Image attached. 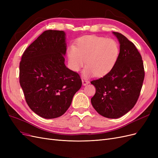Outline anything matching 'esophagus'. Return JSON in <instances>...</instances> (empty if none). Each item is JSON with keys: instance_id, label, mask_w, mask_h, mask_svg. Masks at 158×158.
<instances>
[{"instance_id": "1", "label": "esophagus", "mask_w": 158, "mask_h": 158, "mask_svg": "<svg viewBox=\"0 0 158 158\" xmlns=\"http://www.w3.org/2000/svg\"><path fill=\"white\" fill-rule=\"evenodd\" d=\"M82 84L84 85H87V84H89V81L87 80H85V79H82Z\"/></svg>"}]
</instances>
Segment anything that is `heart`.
Listing matches in <instances>:
<instances>
[{"mask_svg":"<svg viewBox=\"0 0 158 158\" xmlns=\"http://www.w3.org/2000/svg\"><path fill=\"white\" fill-rule=\"evenodd\" d=\"M120 47L113 39L97 35H85L76 41V46L70 45L67 49L70 68L78 72L85 63L83 70L85 77L94 74L106 75L112 70L118 60Z\"/></svg>","mask_w":158,"mask_h":158,"instance_id":"obj_1","label":"heart"}]
</instances>
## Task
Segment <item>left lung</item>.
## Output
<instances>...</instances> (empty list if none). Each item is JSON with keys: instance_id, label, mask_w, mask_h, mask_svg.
Wrapping results in <instances>:
<instances>
[{"instance_id": "obj_1", "label": "left lung", "mask_w": 158, "mask_h": 158, "mask_svg": "<svg viewBox=\"0 0 158 158\" xmlns=\"http://www.w3.org/2000/svg\"><path fill=\"white\" fill-rule=\"evenodd\" d=\"M113 33L120 44L118 59L109 73L91 82L96 89L91 102L101 115L117 118L135 106L144 79V69L133 43L120 33Z\"/></svg>"}]
</instances>
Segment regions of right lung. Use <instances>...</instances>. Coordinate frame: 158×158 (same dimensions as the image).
I'll return each instance as SVG.
<instances>
[{"mask_svg": "<svg viewBox=\"0 0 158 158\" xmlns=\"http://www.w3.org/2000/svg\"><path fill=\"white\" fill-rule=\"evenodd\" d=\"M65 33L47 30L25 50L20 84L28 106L45 118L60 117L82 86L80 75L65 66Z\"/></svg>", "mask_w": 158, "mask_h": 158, "instance_id": "add662e5", "label": "right lung"}]
</instances>
